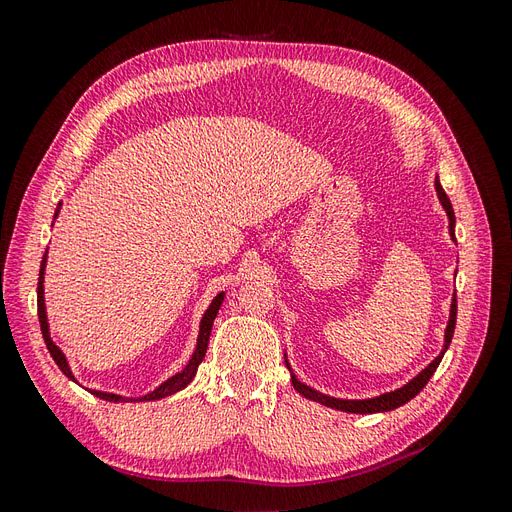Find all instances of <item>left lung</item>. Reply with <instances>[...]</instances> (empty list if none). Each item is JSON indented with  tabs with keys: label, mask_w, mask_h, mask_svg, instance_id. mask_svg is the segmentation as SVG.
<instances>
[{
	"label": "left lung",
	"mask_w": 512,
	"mask_h": 512,
	"mask_svg": "<svg viewBox=\"0 0 512 512\" xmlns=\"http://www.w3.org/2000/svg\"><path fill=\"white\" fill-rule=\"evenodd\" d=\"M436 192L440 196V203L442 207L446 209V215H448V230H451V237L455 239V213H453V205L451 200H448L446 192L442 190L440 181L436 179ZM455 322H457V294L453 297V305H451V318H448V327H446V333H444V350L440 352V356H436L421 374H418L414 380H410L406 386H401V389L393 391V393H384L380 397H374V399H361V401H354V399H335V397H327L322 395L314 389H309V386H305L303 382L297 380V376L292 374V386L297 389L303 397L307 399H314L318 401V404L322 406H329V408H335V410H342V412H352V414H374V412H389V410H395L399 406L408 404V401L412 397H416L418 393H421L425 389V384L429 382V378L433 376V371L438 369L442 356L446 352V348L451 346V339H453V333H455ZM288 365V361H286ZM290 369V365H288Z\"/></svg>",
	"instance_id": "1"
}]
</instances>
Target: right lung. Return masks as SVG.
Here are the masks:
<instances>
[{
    "mask_svg": "<svg viewBox=\"0 0 512 512\" xmlns=\"http://www.w3.org/2000/svg\"><path fill=\"white\" fill-rule=\"evenodd\" d=\"M46 260V258H44ZM44 260H42V269H40V280H38V320H40V331H42V337H44V344H46V348H49V352H51V356H53V361L57 363V367L64 371V374L70 378V380H74V376H72V371H70V367H68V363H66V356L61 354V350L51 342V337H49V324H46V312H44V297H42V271H44ZM222 299H224V294L220 292L218 297L213 299V303L209 305V309L205 312V316H203V322H200V333H198V344H196V350H194V354H192V359H190V363L185 365V369L181 371V374H175L173 378L170 380H166L162 386H158L156 391L153 393H149V395H145V397H141V401H153V399H162V397H168V395H173V393H177V391H181L183 386H188L190 382H192V378H194V374H196V369H198V365L203 363V359H205V354H207V344H209V333H211V327H213V320H215V316H218V309H220V305H222ZM94 393L96 397H100V399H106V401H123V397H119V395H113V393H100V391H91Z\"/></svg>",
    "mask_w": 512,
    "mask_h": 512,
    "instance_id": "right-lung-1",
    "label": "right lung"
}]
</instances>
